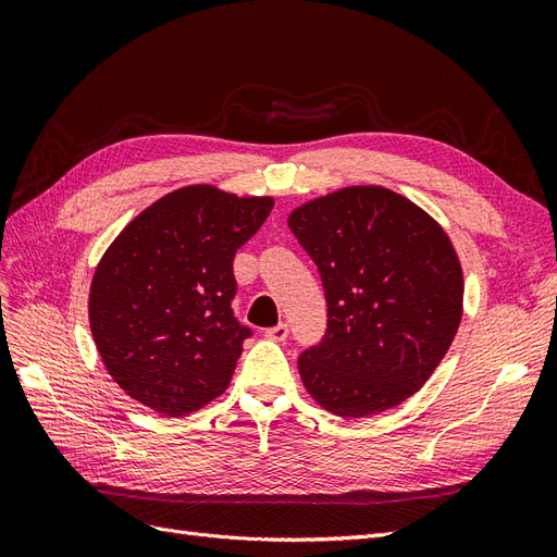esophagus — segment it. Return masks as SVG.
I'll return each instance as SVG.
<instances>
[{
  "label": "esophagus",
  "mask_w": 557,
  "mask_h": 557,
  "mask_svg": "<svg viewBox=\"0 0 557 557\" xmlns=\"http://www.w3.org/2000/svg\"><path fill=\"white\" fill-rule=\"evenodd\" d=\"M288 325L285 323H278V325H274V327H269L267 332H264V336L267 339H272V342H285L288 339Z\"/></svg>",
  "instance_id": "obj_1"
}]
</instances>
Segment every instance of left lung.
Returning <instances> with one entry per match:
<instances>
[{
	"label": "left lung",
	"instance_id": "8db88e82",
	"mask_svg": "<svg viewBox=\"0 0 557 557\" xmlns=\"http://www.w3.org/2000/svg\"><path fill=\"white\" fill-rule=\"evenodd\" d=\"M323 278L327 334L297 360L325 411L367 418L416 395L462 320L465 276L446 230L383 185H346L290 211Z\"/></svg>",
	"mask_w": 557,
	"mask_h": 557
}]
</instances>
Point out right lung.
Instances as JSON below:
<instances>
[{
    "label": "right lung",
    "mask_w": 557,
    "mask_h": 557,
    "mask_svg": "<svg viewBox=\"0 0 557 557\" xmlns=\"http://www.w3.org/2000/svg\"><path fill=\"white\" fill-rule=\"evenodd\" d=\"M274 197L185 185L111 242L90 283V332L111 379L144 407L188 416L221 397L248 327L232 315V260Z\"/></svg>",
    "instance_id": "1"
}]
</instances>
